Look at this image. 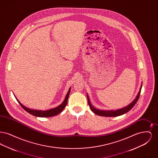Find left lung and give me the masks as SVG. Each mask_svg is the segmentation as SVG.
Instances as JSON below:
<instances>
[{"mask_svg": "<svg viewBox=\"0 0 158 158\" xmlns=\"http://www.w3.org/2000/svg\"><path fill=\"white\" fill-rule=\"evenodd\" d=\"M142 84L140 86V90L137 94V95L136 96L135 100L129 105H127V106L121 108V109H118L117 110H115V111H113V110H110V111H104V110H98L95 108H94L92 105H91L90 104V101H89V98L88 95H87V98H88V104L90 106V110L93 113H95V114L100 115V116H104V117H117V116H120L121 115H123L126 113L128 112L135 105L136 102H137L139 97H140V92H141V89H142Z\"/></svg>", "mask_w": 158, "mask_h": 158, "instance_id": "8db88e82", "label": "left lung"}]
</instances>
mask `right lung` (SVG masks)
<instances>
[{
    "label": "right lung",
    "mask_w": 158,
    "mask_h": 158,
    "mask_svg": "<svg viewBox=\"0 0 158 158\" xmlns=\"http://www.w3.org/2000/svg\"><path fill=\"white\" fill-rule=\"evenodd\" d=\"M70 92V88H69V89L68 90V94L65 97V99L64 100V101L60 104L59 106L53 108V109H50L48 110H46V111H41V110H31L30 108H28L27 107H25L18 101V99L16 98L17 101L19 102V104L20 105L23 107V108L28 113H30L31 114L36 116V117H53L55 116L57 114H59V113H61L64 108L66 107V106L67 105L68 103V98L69 96V94Z\"/></svg>",
    "instance_id": "right-lung-1"
}]
</instances>
